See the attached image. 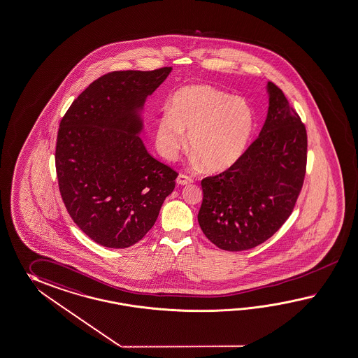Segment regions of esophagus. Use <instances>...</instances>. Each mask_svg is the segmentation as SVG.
Segmentation results:
<instances>
[{
  "label": "esophagus",
  "mask_w": 358,
  "mask_h": 358,
  "mask_svg": "<svg viewBox=\"0 0 358 358\" xmlns=\"http://www.w3.org/2000/svg\"><path fill=\"white\" fill-rule=\"evenodd\" d=\"M176 182L178 183V185H182L183 186V185H189V183H192V178L190 176H186L181 173V175H178V177H177Z\"/></svg>",
  "instance_id": "esophagus-1"
}]
</instances>
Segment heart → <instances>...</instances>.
Here are the masks:
<instances>
[{"instance_id":"b5f03b06","label":"heart","mask_w":358,"mask_h":358,"mask_svg":"<svg viewBox=\"0 0 358 358\" xmlns=\"http://www.w3.org/2000/svg\"><path fill=\"white\" fill-rule=\"evenodd\" d=\"M255 113L239 96L207 85L176 92L169 111L159 119L157 145L166 159L176 157L189 134V148L210 172H224L243 157L252 137Z\"/></svg>"}]
</instances>
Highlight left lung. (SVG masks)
<instances>
[{
	"instance_id": "obj_1",
	"label": "left lung",
	"mask_w": 358,
	"mask_h": 358,
	"mask_svg": "<svg viewBox=\"0 0 358 358\" xmlns=\"http://www.w3.org/2000/svg\"><path fill=\"white\" fill-rule=\"evenodd\" d=\"M259 137L236 164L201 180L198 221L204 236L225 251H244L278 231L295 207L306 168V125L275 84Z\"/></svg>"
}]
</instances>
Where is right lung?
Instances as JSON below:
<instances>
[{
  "label": "right lung",
  "mask_w": 358,
  "mask_h": 358,
  "mask_svg": "<svg viewBox=\"0 0 358 358\" xmlns=\"http://www.w3.org/2000/svg\"><path fill=\"white\" fill-rule=\"evenodd\" d=\"M172 67L114 71L94 80L62 117L55 169L73 222L96 243L127 248L154 227L178 173L141 140V111Z\"/></svg>",
  "instance_id": "add662e5"
}]
</instances>
